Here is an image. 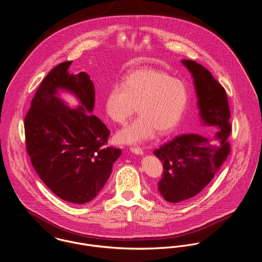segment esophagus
I'll list each match as a JSON object with an SVG mask.
<instances>
[{
    "label": "esophagus",
    "instance_id": "obj_1",
    "mask_svg": "<svg viewBox=\"0 0 262 262\" xmlns=\"http://www.w3.org/2000/svg\"><path fill=\"white\" fill-rule=\"evenodd\" d=\"M130 151H133L134 154H136V155H139V156H141V155H143L144 154V150L141 148V147H130Z\"/></svg>",
    "mask_w": 262,
    "mask_h": 262
}]
</instances>
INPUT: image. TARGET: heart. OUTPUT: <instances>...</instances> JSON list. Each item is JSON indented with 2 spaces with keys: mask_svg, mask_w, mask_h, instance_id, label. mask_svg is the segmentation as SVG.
<instances>
[{
  "mask_svg": "<svg viewBox=\"0 0 262 262\" xmlns=\"http://www.w3.org/2000/svg\"><path fill=\"white\" fill-rule=\"evenodd\" d=\"M189 102L186 83L158 69L129 73L122 84H114L104 99V110L114 122L124 123L138 105L139 117L121 128L116 140L137 145L171 133L180 122Z\"/></svg>",
  "mask_w": 262,
  "mask_h": 262,
  "instance_id": "heart-1",
  "label": "heart"
}]
</instances>
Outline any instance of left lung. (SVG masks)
I'll use <instances>...</instances> for the list:
<instances>
[{
    "label": "left lung",
    "instance_id": "left-lung-1",
    "mask_svg": "<svg viewBox=\"0 0 262 262\" xmlns=\"http://www.w3.org/2000/svg\"><path fill=\"white\" fill-rule=\"evenodd\" d=\"M181 62L193 77L202 124L216 133L209 139L197 134L181 135L154 151L164 163L159 192L170 203L185 202L199 194L230 151V111L225 89L202 65L187 59Z\"/></svg>",
    "mask_w": 262,
    "mask_h": 262
}]
</instances>
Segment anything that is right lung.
Segmentation results:
<instances>
[{
  "label": "right lung",
  "instance_id": "right-lung-1",
  "mask_svg": "<svg viewBox=\"0 0 262 262\" xmlns=\"http://www.w3.org/2000/svg\"><path fill=\"white\" fill-rule=\"evenodd\" d=\"M72 61L54 67L38 88L25 117L26 147L44 184L64 201L85 204L104 187L121 150L105 146L110 129L94 115V84L85 72L69 73ZM60 92L80 105L70 108Z\"/></svg>",
  "mask_w": 262,
  "mask_h": 262
}]
</instances>
